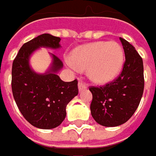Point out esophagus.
I'll list each match as a JSON object with an SVG mask.
<instances>
[{
    "label": "esophagus",
    "instance_id": "34e87169",
    "mask_svg": "<svg viewBox=\"0 0 156 156\" xmlns=\"http://www.w3.org/2000/svg\"><path fill=\"white\" fill-rule=\"evenodd\" d=\"M88 88V86H87V84L83 83V82H79L78 83V90H79V91L81 92V91H83L85 89H87Z\"/></svg>",
    "mask_w": 156,
    "mask_h": 156
}]
</instances>
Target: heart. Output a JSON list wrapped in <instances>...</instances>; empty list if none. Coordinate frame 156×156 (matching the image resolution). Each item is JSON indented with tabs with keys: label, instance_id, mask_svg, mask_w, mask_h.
Here are the masks:
<instances>
[{
	"label": "heart",
	"instance_id": "1",
	"mask_svg": "<svg viewBox=\"0 0 156 156\" xmlns=\"http://www.w3.org/2000/svg\"><path fill=\"white\" fill-rule=\"evenodd\" d=\"M124 51L115 41H97L77 47L72 57L66 58V66L73 72L86 68L88 77L96 83H108L121 73Z\"/></svg>",
	"mask_w": 156,
	"mask_h": 156
}]
</instances>
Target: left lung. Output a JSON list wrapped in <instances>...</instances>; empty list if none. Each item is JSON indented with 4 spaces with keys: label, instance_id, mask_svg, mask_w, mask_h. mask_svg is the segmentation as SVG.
<instances>
[{
    "label": "left lung",
    "instance_id": "1",
    "mask_svg": "<svg viewBox=\"0 0 156 156\" xmlns=\"http://www.w3.org/2000/svg\"><path fill=\"white\" fill-rule=\"evenodd\" d=\"M120 41L125 54L122 73L111 83L90 88L91 115L105 127L125 123L137 110L144 91L143 60L129 42L122 38Z\"/></svg>",
    "mask_w": 156,
    "mask_h": 156
}]
</instances>
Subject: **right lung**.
<instances>
[{
	"label": "right lung",
	"instance_id": "obj_1",
	"mask_svg": "<svg viewBox=\"0 0 156 156\" xmlns=\"http://www.w3.org/2000/svg\"><path fill=\"white\" fill-rule=\"evenodd\" d=\"M60 38L43 34L25 43L12 64L11 87L14 99L25 119L33 126L50 129L59 126L66 115L67 104L78 95L77 80L63 82L58 73L62 61L49 52L51 64L43 73H36L30 58L40 48L58 50Z\"/></svg>",
	"mask_w": 156,
	"mask_h": 156
}]
</instances>
